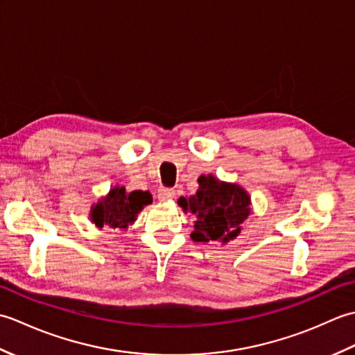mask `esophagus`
<instances>
[{
	"label": "esophagus",
	"instance_id": "obj_1",
	"mask_svg": "<svg viewBox=\"0 0 355 355\" xmlns=\"http://www.w3.org/2000/svg\"><path fill=\"white\" fill-rule=\"evenodd\" d=\"M175 191L173 189H160L158 191V193H157V198L158 200H162V201H164V200H172V198H175Z\"/></svg>",
	"mask_w": 355,
	"mask_h": 355
}]
</instances>
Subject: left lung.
I'll list each match as a JSON object with an SVG mask.
<instances>
[{
	"mask_svg": "<svg viewBox=\"0 0 355 355\" xmlns=\"http://www.w3.org/2000/svg\"><path fill=\"white\" fill-rule=\"evenodd\" d=\"M183 212L195 216L191 238L195 243H221L235 239L252 210V198L243 186L221 182L212 173L198 178L195 195L180 198Z\"/></svg>",
	"mask_w": 355,
	"mask_h": 355,
	"instance_id": "8db88e82",
	"label": "left lung"
}]
</instances>
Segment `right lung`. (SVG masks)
Segmentation results:
<instances>
[{
    "mask_svg": "<svg viewBox=\"0 0 355 355\" xmlns=\"http://www.w3.org/2000/svg\"><path fill=\"white\" fill-rule=\"evenodd\" d=\"M153 202V195L148 191L128 192L123 186L111 187L89 210V220L96 227H110L112 230H128L137 220L143 207Z\"/></svg>",
    "mask_w": 355,
    "mask_h": 355,
    "instance_id": "add662e5",
    "label": "right lung"
}]
</instances>
